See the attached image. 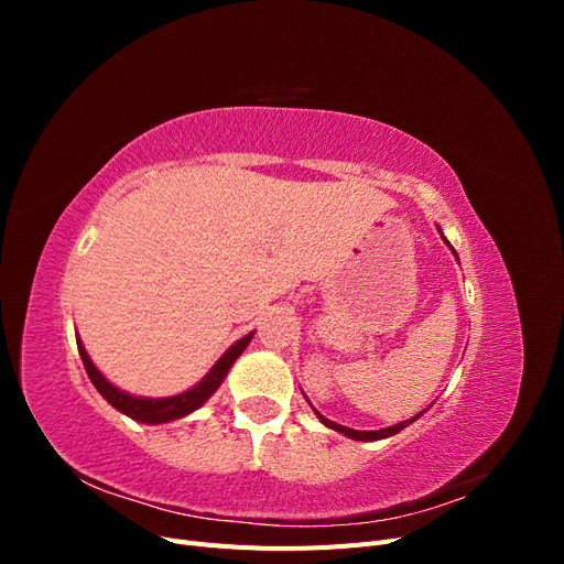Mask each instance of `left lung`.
Here are the masks:
<instances>
[{
	"label": "left lung",
	"instance_id": "8db88e82",
	"mask_svg": "<svg viewBox=\"0 0 564 564\" xmlns=\"http://www.w3.org/2000/svg\"><path fill=\"white\" fill-rule=\"evenodd\" d=\"M442 240H445V237H442ZM449 245V242H447ZM315 414H317V419L327 425V429H332V431H338V433H344L346 437H350V440H362V442H369V440H383V437H390V435H395V433H400L402 429H406L409 423L412 421H416L419 416H414V419H409V421H402V423H398V425H390V429H383V431H352V429H346V425H338V423H334V421H329V419H324L317 409H315Z\"/></svg>",
	"mask_w": 564,
	"mask_h": 564
}]
</instances>
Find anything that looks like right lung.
I'll list each match as a JSON object with an SVG mask.
<instances>
[{"label": "right lung", "instance_id": "1", "mask_svg": "<svg viewBox=\"0 0 564 564\" xmlns=\"http://www.w3.org/2000/svg\"><path fill=\"white\" fill-rule=\"evenodd\" d=\"M253 338V332L247 334L245 338L237 340V344H232L224 357L209 369L207 377H204L195 388L181 392V395H174V398H133L129 395V392L115 388L104 373H100L94 362L89 360L87 350H84L82 340H77V350H79V357H82V365L84 369H87L91 383L96 386V390L104 395L117 412H122L127 416H131L133 421H141V423H166V421H174V419H183L191 412H195V409H199L204 402H207L214 392L218 390V386L224 383L226 373L230 371L232 362L237 360V357L242 355V350L249 346V340Z\"/></svg>", "mask_w": 564, "mask_h": 564}]
</instances>
